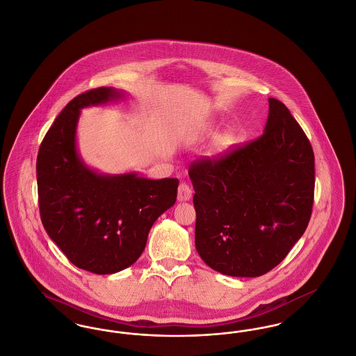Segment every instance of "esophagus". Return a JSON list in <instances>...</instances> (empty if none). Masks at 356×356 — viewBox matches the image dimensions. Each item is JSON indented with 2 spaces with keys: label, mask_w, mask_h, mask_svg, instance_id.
<instances>
[{
  "label": "esophagus",
  "mask_w": 356,
  "mask_h": 356,
  "mask_svg": "<svg viewBox=\"0 0 356 356\" xmlns=\"http://www.w3.org/2000/svg\"><path fill=\"white\" fill-rule=\"evenodd\" d=\"M192 197V188L188 186L186 183H180L179 189H177V200L179 202H186Z\"/></svg>",
  "instance_id": "obj_1"
}]
</instances>
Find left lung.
I'll return each mask as SVG.
<instances>
[{
  "label": "left lung",
  "instance_id": "1",
  "mask_svg": "<svg viewBox=\"0 0 356 356\" xmlns=\"http://www.w3.org/2000/svg\"><path fill=\"white\" fill-rule=\"evenodd\" d=\"M264 134L216 159L191 164L195 244L212 270L256 277L275 268L305 234L315 157L287 106L268 99Z\"/></svg>",
  "mask_w": 356,
  "mask_h": 356
}]
</instances>
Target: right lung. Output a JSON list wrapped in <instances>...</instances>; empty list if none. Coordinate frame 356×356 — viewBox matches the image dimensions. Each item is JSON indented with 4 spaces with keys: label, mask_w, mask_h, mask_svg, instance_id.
<instances>
[{
    "label": "right lung",
    "mask_w": 356,
    "mask_h": 356,
    "mask_svg": "<svg viewBox=\"0 0 356 356\" xmlns=\"http://www.w3.org/2000/svg\"><path fill=\"white\" fill-rule=\"evenodd\" d=\"M121 97L124 93L112 86L74 97L51 124L37 154L38 207L45 231L70 263L99 275L132 266L145 248L153 222L177 197V179L100 175L80 159V111Z\"/></svg>",
    "instance_id": "1"
}]
</instances>
